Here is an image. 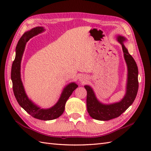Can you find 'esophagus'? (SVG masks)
I'll use <instances>...</instances> for the list:
<instances>
[{
    "label": "esophagus",
    "mask_w": 151,
    "mask_h": 151,
    "mask_svg": "<svg viewBox=\"0 0 151 151\" xmlns=\"http://www.w3.org/2000/svg\"><path fill=\"white\" fill-rule=\"evenodd\" d=\"M86 78L85 77V76H81V77H80V78H79L80 81L83 82V83H84L86 81Z\"/></svg>",
    "instance_id": "esophagus-1"
}]
</instances>
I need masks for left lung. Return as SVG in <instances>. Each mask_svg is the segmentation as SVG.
Masks as SVG:
<instances>
[{"instance_id": "obj_1", "label": "left lung", "mask_w": 151, "mask_h": 151, "mask_svg": "<svg viewBox=\"0 0 151 151\" xmlns=\"http://www.w3.org/2000/svg\"><path fill=\"white\" fill-rule=\"evenodd\" d=\"M117 40L122 45L124 60L128 67L127 93L124 98L119 102L105 105L97 101L93 91L89 86H85L84 88L87 91L86 102L88 112L89 115L95 119L109 121L120 116L133 103L138 91V69L137 64L124 45L123 41L125 40V38L118 36Z\"/></svg>"}]
</instances>
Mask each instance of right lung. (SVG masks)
Instances as JSON below:
<instances>
[{
    "instance_id": "right-lung-1",
    "label": "right lung",
    "mask_w": 151,
    "mask_h": 151,
    "mask_svg": "<svg viewBox=\"0 0 151 151\" xmlns=\"http://www.w3.org/2000/svg\"><path fill=\"white\" fill-rule=\"evenodd\" d=\"M43 30L42 27L34 28L31 30L24 33L19 40L15 49V58L12 67L11 78L13 84V91L19 104L33 117L40 120L48 121L59 117L63 113L67 99L72 94L73 91L78 88V85L75 83H70L67 85L64 88L59 101L53 107L49 109H41L28 99L25 93L21 80V62L26 43L31 37L42 32Z\"/></svg>"
}]
</instances>
